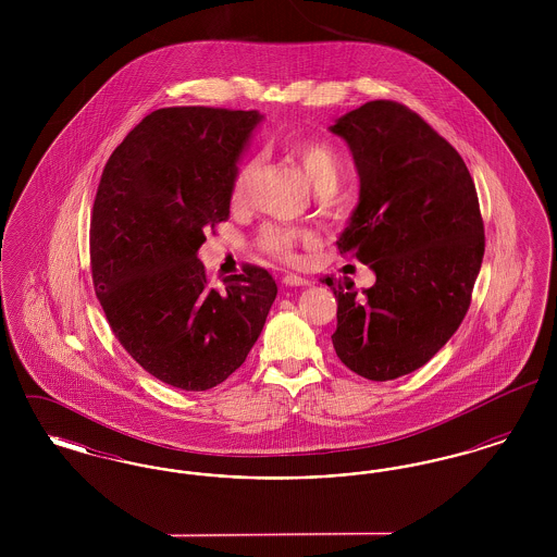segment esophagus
<instances>
[{"label": "esophagus", "mask_w": 557, "mask_h": 557, "mask_svg": "<svg viewBox=\"0 0 557 557\" xmlns=\"http://www.w3.org/2000/svg\"><path fill=\"white\" fill-rule=\"evenodd\" d=\"M286 286H309L311 282L307 280V277H300V275H294V273H290V275H284V280H282Z\"/></svg>", "instance_id": "esophagus-1"}]
</instances>
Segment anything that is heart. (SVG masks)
Segmentation results:
<instances>
[{
    "instance_id": "b5f03b06",
    "label": "heart",
    "mask_w": 557,
    "mask_h": 557,
    "mask_svg": "<svg viewBox=\"0 0 557 557\" xmlns=\"http://www.w3.org/2000/svg\"><path fill=\"white\" fill-rule=\"evenodd\" d=\"M292 154L298 160L300 169L305 171V175L318 191H332L336 187L343 164H341V157L330 144L315 141V139L296 141L292 146ZM257 166H259V159L244 160L239 164L232 182V191H230L234 205H242L246 200L248 186ZM305 238L307 234L302 230L284 227V225H265L257 238V244L267 255L290 261L294 257V248Z\"/></svg>"
}]
</instances>
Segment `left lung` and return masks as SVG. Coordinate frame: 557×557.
Segmentation results:
<instances>
[{"mask_svg":"<svg viewBox=\"0 0 557 557\" xmlns=\"http://www.w3.org/2000/svg\"><path fill=\"white\" fill-rule=\"evenodd\" d=\"M330 132L361 184L336 244L375 273L361 294L325 277L338 300L332 345L348 370L386 382L425 366L468 313L484 257L476 187L449 141L398 102L355 108Z\"/></svg>","mask_w":557,"mask_h":557,"instance_id":"obj_1","label":"left lung"}]
</instances>
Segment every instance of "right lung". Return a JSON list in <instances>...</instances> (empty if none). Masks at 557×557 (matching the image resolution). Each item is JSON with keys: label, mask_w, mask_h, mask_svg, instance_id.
Here are the masks:
<instances>
[{"label": "right lung", "mask_w": 557, "mask_h": 557, "mask_svg": "<svg viewBox=\"0 0 557 557\" xmlns=\"http://www.w3.org/2000/svg\"><path fill=\"white\" fill-rule=\"evenodd\" d=\"M257 110L160 108L108 159L89 230L91 275L123 348L160 382L209 391L246 361L277 296L263 267L209 284L198 248L230 216Z\"/></svg>", "instance_id": "1"}]
</instances>
